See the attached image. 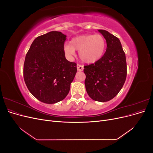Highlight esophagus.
Instances as JSON below:
<instances>
[{"label": "esophagus", "instance_id": "1", "mask_svg": "<svg viewBox=\"0 0 153 153\" xmlns=\"http://www.w3.org/2000/svg\"><path fill=\"white\" fill-rule=\"evenodd\" d=\"M76 68H77L78 71H82L84 70V66L81 65V64H77V65H76Z\"/></svg>", "mask_w": 153, "mask_h": 153}]
</instances>
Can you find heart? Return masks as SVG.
<instances>
[{
    "mask_svg": "<svg viewBox=\"0 0 153 153\" xmlns=\"http://www.w3.org/2000/svg\"><path fill=\"white\" fill-rule=\"evenodd\" d=\"M106 48V41L101 34H85L77 36L65 43L64 51L66 56L72 59L75 55V50H79V57L83 62L94 63L102 57Z\"/></svg>",
    "mask_w": 153,
    "mask_h": 153,
    "instance_id": "1",
    "label": "heart"
}]
</instances>
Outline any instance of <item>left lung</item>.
Listing matches in <instances>:
<instances>
[{"label": "left lung", "mask_w": 153, "mask_h": 153, "mask_svg": "<svg viewBox=\"0 0 153 153\" xmlns=\"http://www.w3.org/2000/svg\"><path fill=\"white\" fill-rule=\"evenodd\" d=\"M106 41V50L99 61L84 66L88 95L96 101L113 99L126 81V55L119 38L105 30H98Z\"/></svg>", "instance_id": "obj_1"}]
</instances>
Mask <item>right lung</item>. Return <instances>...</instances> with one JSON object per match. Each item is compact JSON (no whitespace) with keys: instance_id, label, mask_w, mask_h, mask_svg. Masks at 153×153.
Segmentation results:
<instances>
[{"instance_id":"1","label":"right lung","mask_w":153,"mask_h":153,"mask_svg":"<svg viewBox=\"0 0 153 153\" xmlns=\"http://www.w3.org/2000/svg\"><path fill=\"white\" fill-rule=\"evenodd\" d=\"M66 36L52 31L34 40L24 65V78L30 93L41 102L52 104L66 98L77 71L65 57Z\"/></svg>"}]
</instances>
